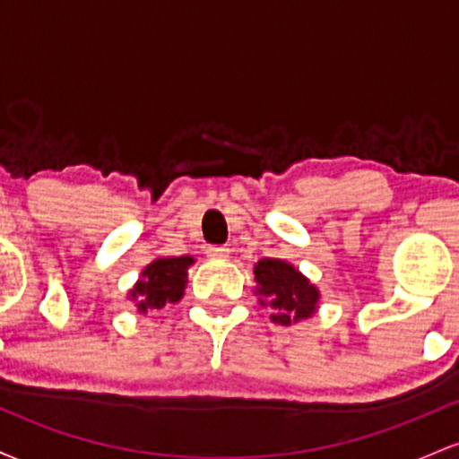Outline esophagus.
<instances>
[{
    "instance_id": "1",
    "label": "esophagus",
    "mask_w": 459,
    "mask_h": 459,
    "mask_svg": "<svg viewBox=\"0 0 459 459\" xmlns=\"http://www.w3.org/2000/svg\"><path fill=\"white\" fill-rule=\"evenodd\" d=\"M229 252H230L229 246H209L207 247V256H209V259L224 261V259H229Z\"/></svg>"
}]
</instances>
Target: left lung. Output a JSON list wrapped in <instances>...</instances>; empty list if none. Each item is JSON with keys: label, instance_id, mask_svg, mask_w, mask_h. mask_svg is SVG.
<instances>
[{"label": "left lung", "instance_id": "1", "mask_svg": "<svg viewBox=\"0 0 459 459\" xmlns=\"http://www.w3.org/2000/svg\"><path fill=\"white\" fill-rule=\"evenodd\" d=\"M255 272V296L261 307L272 308L270 319L278 325H291L313 317L319 308L321 293L291 263L282 259H261Z\"/></svg>", "mask_w": 459, "mask_h": 459}]
</instances>
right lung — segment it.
Masks as SVG:
<instances>
[{
	"label": "right lung",
	"instance_id": "add662e5",
	"mask_svg": "<svg viewBox=\"0 0 459 459\" xmlns=\"http://www.w3.org/2000/svg\"><path fill=\"white\" fill-rule=\"evenodd\" d=\"M194 263L196 259L189 255L160 256L151 261L127 293V298L135 304V310L157 313L170 304L181 302L187 287V270Z\"/></svg>",
	"mask_w": 459,
	"mask_h": 459
}]
</instances>
